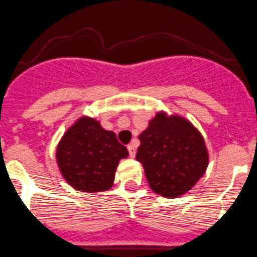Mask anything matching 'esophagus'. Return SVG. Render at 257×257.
Returning a JSON list of instances; mask_svg holds the SVG:
<instances>
[{
	"mask_svg": "<svg viewBox=\"0 0 257 257\" xmlns=\"http://www.w3.org/2000/svg\"><path fill=\"white\" fill-rule=\"evenodd\" d=\"M127 150H128V153H130L131 158H135V154H136L135 144H130V145H127Z\"/></svg>",
	"mask_w": 257,
	"mask_h": 257,
	"instance_id": "1",
	"label": "esophagus"
}]
</instances>
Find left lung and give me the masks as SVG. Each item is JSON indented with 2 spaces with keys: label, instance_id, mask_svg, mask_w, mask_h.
I'll use <instances>...</instances> for the list:
<instances>
[{
  "label": "left lung",
  "instance_id": "left-lung-1",
  "mask_svg": "<svg viewBox=\"0 0 257 257\" xmlns=\"http://www.w3.org/2000/svg\"><path fill=\"white\" fill-rule=\"evenodd\" d=\"M139 140L136 160L151 190L161 197L184 195L206 173L209 154L204 138L180 114L158 111Z\"/></svg>",
  "mask_w": 257,
  "mask_h": 257
}]
</instances>
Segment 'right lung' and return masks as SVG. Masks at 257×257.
Masks as SVG:
<instances>
[{
  "label": "right lung",
  "mask_w": 257,
  "mask_h": 257,
  "mask_svg": "<svg viewBox=\"0 0 257 257\" xmlns=\"http://www.w3.org/2000/svg\"><path fill=\"white\" fill-rule=\"evenodd\" d=\"M128 151L113 131L104 130L98 119L82 114L59 140L55 160L65 182L75 190L99 193L113 185L119 160Z\"/></svg>",
  "instance_id": "add662e5"
}]
</instances>
